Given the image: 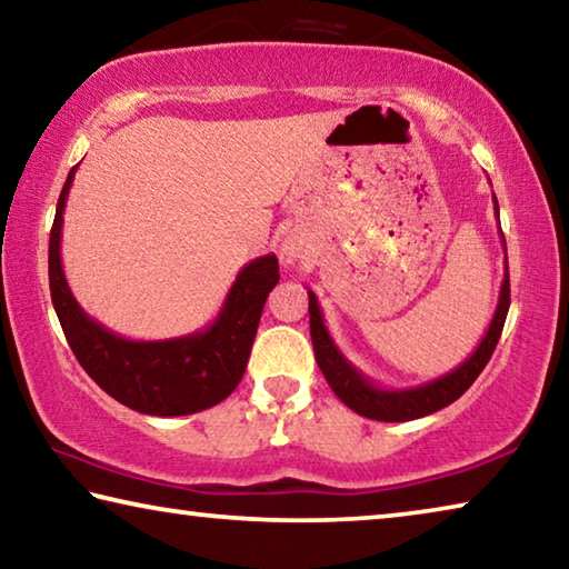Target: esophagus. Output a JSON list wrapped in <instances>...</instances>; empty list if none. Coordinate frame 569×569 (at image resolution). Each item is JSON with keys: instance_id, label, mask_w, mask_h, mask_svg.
Listing matches in <instances>:
<instances>
[{"instance_id": "obj_1", "label": "esophagus", "mask_w": 569, "mask_h": 569, "mask_svg": "<svg viewBox=\"0 0 569 569\" xmlns=\"http://www.w3.org/2000/svg\"><path fill=\"white\" fill-rule=\"evenodd\" d=\"M283 256L288 258V261H293V258H296L298 253H296V248H293V246H283Z\"/></svg>"}]
</instances>
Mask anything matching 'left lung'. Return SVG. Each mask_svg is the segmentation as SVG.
<instances>
[{
    "mask_svg": "<svg viewBox=\"0 0 569 569\" xmlns=\"http://www.w3.org/2000/svg\"><path fill=\"white\" fill-rule=\"evenodd\" d=\"M495 213L499 218V206L495 198ZM502 233V228H499ZM505 243V236H502ZM509 311V271H507V246H505V278L502 288H499V301L495 308L492 323L485 333V339L471 351L469 359L461 361L457 369L439 379H431L427 383H419V387L409 389H383L379 383H373L369 377L356 369V366L346 359L339 346L333 343L329 329L323 323V313L319 306V298L313 291H308V313H311V341H313V353L316 361H319V369L323 371L326 381L333 389L336 397H339L346 407L361 413L366 419L377 421H411L421 419L427 413H435L439 409L449 407L451 401H457L461 393H465L475 379L485 369L489 356H492L495 346L499 341V333H502V326Z\"/></svg>",
    "mask_w": 569,
    "mask_h": 569,
    "instance_id": "obj_1",
    "label": "left lung"
}]
</instances>
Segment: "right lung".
Wrapping results in <instances>:
<instances>
[{
	"instance_id": "1",
	"label": "right lung",
	"mask_w": 569,
	"mask_h": 569,
	"mask_svg": "<svg viewBox=\"0 0 569 569\" xmlns=\"http://www.w3.org/2000/svg\"><path fill=\"white\" fill-rule=\"evenodd\" d=\"M74 170L57 200L50 233V293L72 353L102 391L150 417H186L216 407L243 379L268 293L278 283V258L240 268L216 321L203 331L166 341H132L104 329L77 303L62 271V213Z\"/></svg>"
}]
</instances>
